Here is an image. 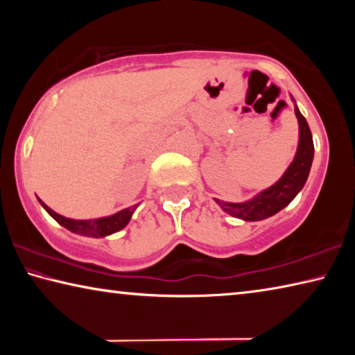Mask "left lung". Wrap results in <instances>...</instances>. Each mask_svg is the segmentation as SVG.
Instances as JSON below:
<instances>
[{"label":"left lung","instance_id":"left-lung-1","mask_svg":"<svg viewBox=\"0 0 355 355\" xmlns=\"http://www.w3.org/2000/svg\"><path fill=\"white\" fill-rule=\"evenodd\" d=\"M294 112H296L299 122V146L293 163L279 182L243 203H230L214 199L216 203L233 218L243 220H263L271 218L280 209H284L304 188L309 178L311 163H313L315 147L307 120L300 114L296 105H294Z\"/></svg>","mask_w":355,"mask_h":355}]
</instances>
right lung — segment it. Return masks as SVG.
<instances>
[{
	"label": "right lung",
	"instance_id": "right-lung-1",
	"mask_svg": "<svg viewBox=\"0 0 355 355\" xmlns=\"http://www.w3.org/2000/svg\"><path fill=\"white\" fill-rule=\"evenodd\" d=\"M40 205L46 209V213L51 216L53 219L59 222L62 227L67 228V230L78 233V235L83 236H92V238H103L107 235H112L128 224L131 216H133L135 209L137 205H133L130 208H125L122 211H119L112 216H106V218H98V219H87V220H76V219H69L65 216L58 214L53 211L50 207H46L44 202L39 200Z\"/></svg>",
	"mask_w": 355,
	"mask_h": 355
}]
</instances>
